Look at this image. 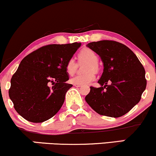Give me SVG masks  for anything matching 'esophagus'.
Here are the masks:
<instances>
[{"instance_id": "esophagus-1", "label": "esophagus", "mask_w": 156, "mask_h": 156, "mask_svg": "<svg viewBox=\"0 0 156 156\" xmlns=\"http://www.w3.org/2000/svg\"><path fill=\"white\" fill-rule=\"evenodd\" d=\"M74 85L75 86V87H82V84H74Z\"/></svg>"}]
</instances>
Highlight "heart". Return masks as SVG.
<instances>
[{
  "label": "heart",
  "instance_id": "heart-1",
  "mask_svg": "<svg viewBox=\"0 0 156 156\" xmlns=\"http://www.w3.org/2000/svg\"><path fill=\"white\" fill-rule=\"evenodd\" d=\"M78 61L80 63L87 62L84 65V71L87 72L84 74H80L71 78L69 82L72 84H86L95 80V73L98 70V56L93 50L89 48L83 49L78 54ZM78 63L74 59L69 58L66 63V72L69 76H72L76 72Z\"/></svg>",
  "mask_w": 156,
  "mask_h": 156
}]
</instances>
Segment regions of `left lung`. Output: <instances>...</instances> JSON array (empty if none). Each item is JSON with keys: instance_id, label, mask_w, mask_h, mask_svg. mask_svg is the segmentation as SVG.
<instances>
[{"instance_id": "8db88e82", "label": "left lung", "mask_w": 156, "mask_h": 156, "mask_svg": "<svg viewBox=\"0 0 156 156\" xmlns=\"http://www.w3.org/2000/svg\"><path fill=\"white\" fill-rule=\"evenodd\" d=\"M101 56L103 72L101 87H90L85 101L95 112L109 117L124 116L141 99L146 88L145 69L127 46L113 40L87 44Z\"/></svg>"}]
</instances>
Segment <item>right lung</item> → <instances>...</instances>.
Masks as SVG:
<instances>
[{
  "instance_id": "add662e5",
  "label": "right lung",
  "mask_w": 156,
  "mask_h": 156,
  "mask_svg": "<svg viewBox=\"0 0 156 156\" xmlns=\"http://www.w3.org/2000/svg\"><path fill=\"white\" fill-rule=\"evenodd\" d=\"M80 43L51 44L25 56L13 74L9 95L15 110L26 120L41 123L56 114L72 84H67L66 63ZM51 84L52 86H50Z\"/></svg>"
}]
</instances>
